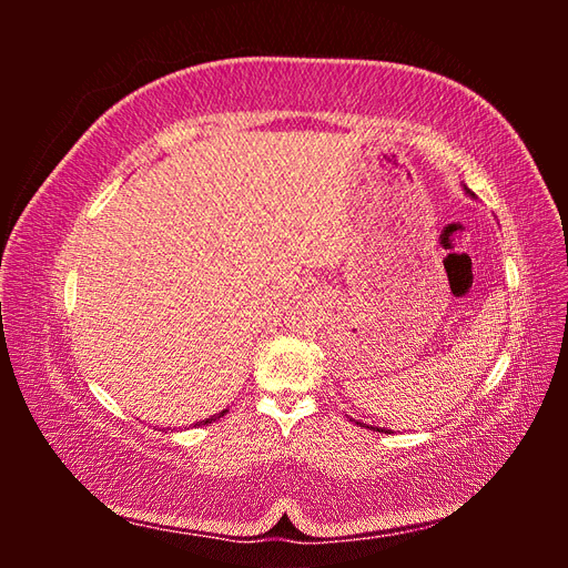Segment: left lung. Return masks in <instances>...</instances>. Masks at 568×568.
Returning <instances> with one entry per match:
<instances>
[{
	"label": "left lung",
	"instance_id": "1",
	"mask_svg": "<svg viewBox=\"0 0 568 568\" xmlns=\"http://www.w3.org/2000/svg\"><path fill=\"white\" fill-rule=\"evenodd\" d=\"M467 194H471V192H469V189H467ZM471 196H474V194H471ZM357 424H363V422H357ZM363 426H367V428H374V426H369V424H363ZM376 432H382V434H384V432H386V428H379V426H376ZM386 434H388V432H386Z\"/></svg>",
	"mask_w": 568,
	"mask_h": 568
}]
</instances>
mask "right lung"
<instances>
[{"label":"right lung","mask_w":568,"mask_h":568,"mask_svg":"<svg viewBox=\"0 0 568 568\" xmlns=\"http://www.w3.org/2000/svg\"><path fill=\"white\" fill-rule=\"evenodd\" d=\"M225 412H227V409H222L220 415H213V417H209V419H203V422H199L196 426H201V424H211V422H215V419H220V417H225Z\"/></svg>","instance_id":"add662e5"}]
</instances>
